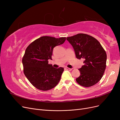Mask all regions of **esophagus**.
Listing matches in <instances>:
<instances>
[{
    "mask_svg": "<svg viewBox=\"0 0 120 120\" xmlns=\"http://www.w3.org/2000/svg\"><path fill=\"white\" fill-rule=\"evenodd\" d=\"M64 69H65V70H68V71H71L72 70V68H67V67H65Z\"/></svg>",
    "mask_w": 120,
    "mask_h": 120,
    "instance_id": "esophagus-1",
    "label": "esophagus"
}]
</instances>
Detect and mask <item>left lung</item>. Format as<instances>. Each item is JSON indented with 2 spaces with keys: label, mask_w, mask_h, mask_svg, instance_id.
<instances>
[{
  "label": "left lung",
  "mask_w": 120,
  "mask_h": 120,
  "mask_svg": "<svg viewBox=\"0 0 120 120\" xmlns=\"http://www.w3.org/2000/svg\"><path fill=\"white\" fill-rule=\"evenodd\" d=\"M72 45L78 59L83 60L79 68L81 75L76 81L82 86L90 87L102 78L106 67L107 54L100 43L88 34H79L67 38Z\"/></svg>",
  "instance_id": "left-lung-1"
}]
</instances>
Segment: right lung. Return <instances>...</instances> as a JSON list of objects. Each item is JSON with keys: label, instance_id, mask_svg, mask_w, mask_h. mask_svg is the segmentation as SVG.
Listing matches in <instances>:
<instances>
[{"label": "right lung", "instance_id": "obj_1", "mask_svg": "<svg viewBox=\"0 0 120 120\" xmlns=\"http://www.w3.org/2000/svg\"><path fill=\"white\" fill-rule=\"evenodd\" d=\"M66 39L65 37L43 36L35 40L25 50L22 60L24 74L37 89L49 90L59 82L64 69L53 68L49 64L48 60H52L54 47L63 44Z\"/></svg>", "mask_w": 120, "mask_h": 120}]
</instances>
